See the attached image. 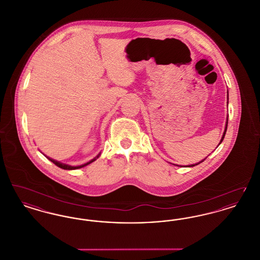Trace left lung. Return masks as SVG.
<instances>
[{
    "label": "left lung",
    "instance_id": "1",
    "mask_svg": "<svg viewBox=\"0 0 260 260\" xmlns=\"http://www.w3.org/2000/svg\"><path fill=\"white\" fill-rule=\"evenodd\" d=\"M227 124H228V119H227V122H226V126H225V131H224V133H223V136L222 137H221V140H220V142H219V144L222 142L223 139H224V136H225V134H226V129H227ZM205 160V159H204ZM204 160L203 161H200V162H202V161H204ZM200 162H198V164H200ZM198 164H195V165H191V166H188V167H194V166H197Z\"/></svg>",
    "mask_w": 260,
    "mask_h": 260
}]
</instances>
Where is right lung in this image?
<instances>
[{
    "instance_id": "add662e5",
    "label": "right lung",
    "mask_w": 260,
    "mask_h": 260,
    "mask_svg": "<svg viewBox=\"0 0 260 260\" xmlns=\"http://www.w3.org/2000/svg\"><path fill=\"white\" fill-rule=\"evenodd\" d=\"M99 155H100V153H99V155L94 158V159H92L91 161H87L86 164H84V165H81V166H77V167H72V166H69V165H66V164H62L60 161H55V160H53V159H50V157H47L50 161H52L55 166H57L58 168H60V169H63V170H68V171H71V170H78V169H81V168H84V167H86L87 165H89L90 162H92V161H95L99 157Z\"/></svg>"
}]
</instances>
